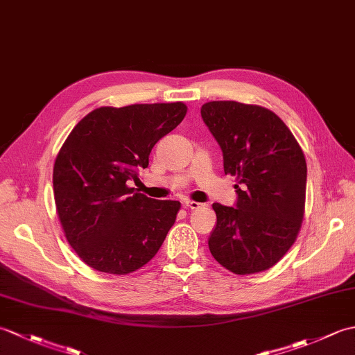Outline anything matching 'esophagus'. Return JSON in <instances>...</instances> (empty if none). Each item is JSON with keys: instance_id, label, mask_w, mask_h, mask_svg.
<instances>
[{"instance_id": "34e87169", "label": "esophagus", "mask_w": 355, "mask_h": 355, "mask_svg": "<svg viewBox=\"0 0 355 355\" xmlns=\"http://www.w3.org/2000/svg\"><path fill=\"white\" fill-rule=\"evenodd\" d=\"M184 206L187 207V209H192V210H195V209H200L202 205L201 202H198V201H184Z\"/></svg>"}]
</instances>
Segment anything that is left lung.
Returning a JSON list of instances; mask_svg holds the SVG:
<instances>
[{"label": "left lung", "mask_w": 355, "mask_h": 355, "mask_svg": "<svg viewBox=\"0 0 355 355\" xmlns=\"http://www.w3.org/2000/svg\"><path fill=\"white\" fill-rule=\"evenodd\" d=\"M201 117L221 146L225 175L236 177V207L214 202L216 227L209 250L235 275L266 271L296 241L305 214L302 148L273 111L212 101Z\"/></svg>", "instance_id": "8db88e82"}]
</instances>
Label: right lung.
Returning <instances> with one entry per match:
<instances>
[{"mask_svg": "<svg viewBox=\"0 0 355 355\" xmlns=\"http://www.w3.org/2000/svg\"><path fill=\"white\" fill-rule=\"evenodd\" d=\"M186 112L183 102L96 108L59 149L53 166L56 214L88 267L128 275L162 247L182 205L148 198L128 182L148 168L150 149Z\"/></svg>", "mask_w": 355, "mask_h": 355, "instance_id": "right-lung-1", "label": "right lung"}]
</instances>
